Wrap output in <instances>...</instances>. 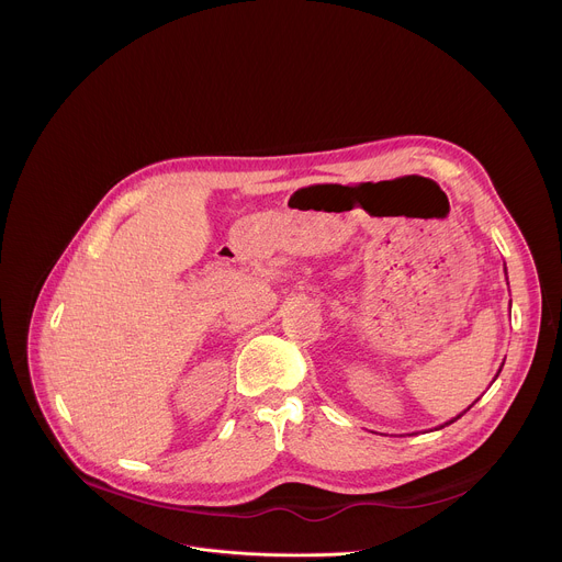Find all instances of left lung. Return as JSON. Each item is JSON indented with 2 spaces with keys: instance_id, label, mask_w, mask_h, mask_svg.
<instances>
[{
  "instance_id": "obj_1",
  "label": "left lung",
  "mask_w": 562,
  "mask_h": 562,
  "mask_svg": "<svg viewBox=\"0 0 562 562\" xmlns=\"http://www.w3.org/2000/svg\"><path fill=\"white\" fill-rule=\"evenodd\" d=\"M505 273H507V269H505ZM501 371H503V367H501V369H498V373H501ZM498 373H496V378H498ZM496 378H494V380H496ZM475 403H477V400H475ZM475 403H471V405H469V407H467V409H464V412H462V414H458V416H456V418H451V420H449V423H445V425H440V427H438V429H442V427H447V425H451V423H456V420H458V418H462V416H464V414H467V412H469V409H471V407H473V405H475Z\"/></svg>"
}]
</instances>
